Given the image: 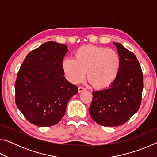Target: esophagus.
<instances>
[{"instance_id": "1", "label": "esophagus", "mask_w": 157, "mask_h": 157, "mask_svg": "<svg viewBox=\"0 0 157 157\" xmlns=\"http://www.w3.org/2000/svg\"><path fill=\"white\" fill-rule=\"evenodd\" d=\"M86 91V89L84 88V87H82V86H79L78 87V92L79 93H81L82 91Z\"/></svg>"}]
</instances>
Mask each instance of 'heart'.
Wrapping results in <instances>:
<instances>
[{"label":"heart","instance_id":"heart-1","mask_svg":"<svg viewBox=\"0 0 157 157\" xmlns=\"http://www.w3.org/2000/svg\"><path fill=\"white\" fill-rule=\"evenodd\" d=\"M121 59L114 50L86 45L75 50L74 59L65 58L62 68L66 79L79 83L86 74L95 88L105 89L112 84L118 75Z\"/></svg>","mask_w":157,"mask_h":157}]
</instances>
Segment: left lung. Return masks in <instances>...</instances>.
I'll return each mask as SVG.
<instances>
[{
  "label": "left lung",
  "mask_w": 157,
  "mask_h": 157,
  "mask_svg": "<svg viewBox=\"0 0 157 157\" xmlns=\"http://www.w3.org/2000/svg\"><path fill=\"white\" fill-rule=\"evenodd\" d=\"M121 65L118 75L108 89L93 92L89 107L91 118L105 127L125 123L136 113L141 104L143 76L134 54L123 45L115 43Z\"/></svg>",
  "instance_id": "obj_1"
}]
</instances>
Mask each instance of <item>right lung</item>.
<instances>
[{
    "instance_id": "right-lung-1",
    "label": "right lung",
    "mask_w": 157,
    "mask_h": 157,
    "mask_svg": "<svg viewBox=\"0 0 157 157\" xmlns=\"http://www.w3.org/2000/svg\"><path fill=\"white\" fill-rule=\"evenodd\" d=\"M66 45L48 41L28 53L15 82V102L30 123L49 127L62 120L78 86L63 76Z\"/></svg>"
}]
</instances>
